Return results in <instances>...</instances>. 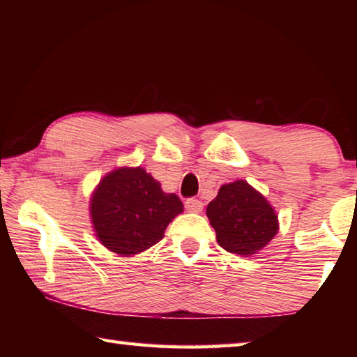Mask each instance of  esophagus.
Wrapping results in <instances>:
<instances>
[{"instance_id": "1", "label": "esophagus", "mask_w": 357, "mask_h": 357, "mask_svg": "<svg viewBox=\"0 0 357 357\" xmlns=\"http://www.w3.org/2000/svg\"><path fill=\"white\" fill-rule=\"evenodd\" d=\"M202 207H204V204L199 199L190 198L185 201V208L188 211H193V213H199V211H202Z\"/></svg>"}]
</instances>
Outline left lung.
<instances>
[{"mask_svg":"<svg viewBox=\"0 0 357 357\" xmlns=\"http://www.w3.org/2000/svg\"><path fill=\"white\" fill-rule=\"evenodd\" d=\"M207 218L216 231L218 244L244 257L259 253L279 231L276 210L244 179L221 185L207 206Z\"/></svg>","mask_w":357,"mask_h":357,"instance_id":"left-lung-1","label":"left lung"}]
</instances>
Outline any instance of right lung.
<instances>
[{
	"label": "right lung",
	"instance_id": "obj_1",
	"mask_svg": "<svg viewBox=\"0 0 357 357\" xmlns=\"http://www.w3.org/2000/svg\"><path fill=\"white\" fill-rule=\"evenodd\" d=\"M89 211L98 241L109 252L128 257L161 241L184 206L142 167H118L95 187Z\"/></svg>",
	"mask_w": 357,
	"mask_h": 357
}]
</instances>
